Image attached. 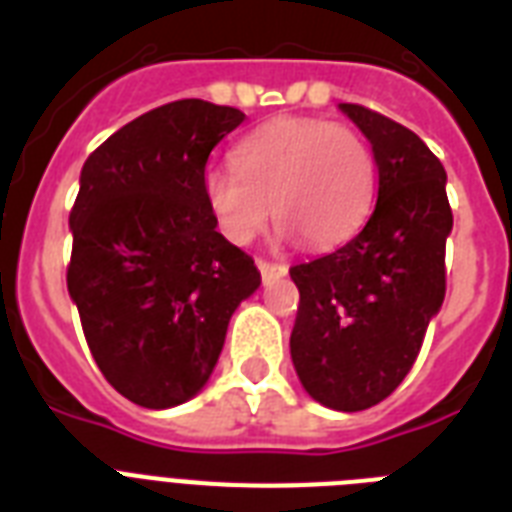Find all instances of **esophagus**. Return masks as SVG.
I'll use <instances>...</instances> for the list:
<instances>
[{
    "label": "esophagus",
    "mask_w": 512,
    "mask_h": 512,
    "mask_svg": "<svg viewBox=\"0 0 512 512\" xmlns=\"http://www.w3.org/2000/svg\"><path fill=\"white\" fill-rule=\"evenodd\" d=\"M257 268H260V276H263L265 284L273 279H281V276H287V265L273 263V260H263V257H257Z\"/></svg>",
    "instance_id": "obj_1"
}]
</instances>
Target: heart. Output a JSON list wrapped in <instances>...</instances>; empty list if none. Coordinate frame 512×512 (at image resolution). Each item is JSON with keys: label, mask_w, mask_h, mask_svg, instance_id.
Masks as SVG:
<instances>
[{"label": "heart", "mask_w": 512, "mask_h": 512, "mask_svg": "<svg viewBox=\"0 0 512 512\" xmlns=\"http://www.w3.org/2000/svg\"><path fill=\"white\" fill-rule=\"evenodd\" d=\"M233 164L204 175V201L233 244H249L273 215L300 247L329 249L350 239L374 204L372 148L345 124L281 119L241 140Z\"/></svg>", "instance_id": "obj_1"}]
</instances>
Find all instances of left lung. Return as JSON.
I'll return each mask as SVG.
<instances>
[{"mask_svg": "<svg viewBox=\"0 0 512 512\" xmlns=\"http://www.w3.org/2000/svg\"><path fill=\"white\" fill-rule=\"evenodd\" d=\"M372 143L377 204L358 236L289 268L300 305L289 350L303 388L337 412L401 385L446 295L452 207L438 156L404 124L340 103Z\"/></svg>", "mask_w": 512, "mask_h": 512, "instance_id": "obj_1", "label": "left lung"}]
</instances>
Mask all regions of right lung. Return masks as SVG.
<instances>
[{"label": "right lung", "mask_w": 512, "mask_h": 512, "mask_svg": "<svg viewBox=\"0 0 512 512\" xmlns=\"http://www.w3.org/2000/svg\"><path fill=\"white\" fill-rule=\"evenodd\" d=\"M239 108L175 100L132 119L84 162L66 281L95 364L124 398L170 409L204 388L255 260L215 231L212 148Z\"/></svg>", "instance_id": "1"}]
</instances>
